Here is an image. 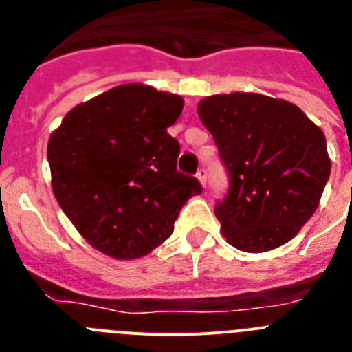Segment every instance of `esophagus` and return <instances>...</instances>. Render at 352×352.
I'll return each mask as SVG.
<instances>
[{
    "label": "esophagus",
    "instance_id": "esophagus-1",
    "mask_svg": "<svg viewBox=\"0 0 352 352\" xmlns=\"http://www.w3.org/2000/svg\"><path fill=\"white\" fill-rule=\"evenodd\" d=\"M195 176H197V179H199V183H201V185L206 186V170H204V169H199Z\"/></svg>",
    "mask_w": 352,
    "mask_h": 352
}]
</instances>
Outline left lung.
<instances>
[{
    "label": "left lung",
    "mask_w": 352,
    "mask_h": 352,
    "mask_svg": "<svg viewBox=\"0 0 352 352\" xmlns=\"http://www.w3.org/2000/svg\"><path fill=\"white\" fill-rule=\"evenodd\" d=\"M231 178L214 214L227 243L268 252L316 213L331 160L322 130L294 104L261 93L211 95L197 105Z\"/></svg>",
    "instance_id": "left-lung-1"
}]
</instances>
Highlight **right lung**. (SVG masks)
Masks as SVG:
<instances>
[{"label":"right lung","instance_id":"obj_1","mask_svg":"<svg viewBox=\"0 0 352 352\" xmlns=\"http://www.w3.org/2000/svg\"><path fill=\"white\" fill-rule=\"evenodd\" d=\"M183 98L130 82L68 111L51 133L54 197L93 248L120 261L148 256L173 234L179 210L201 194L176 170L179 144L167 133Z\"/></svg>","mask_w":352,"mask_h":352}]
</instances>
